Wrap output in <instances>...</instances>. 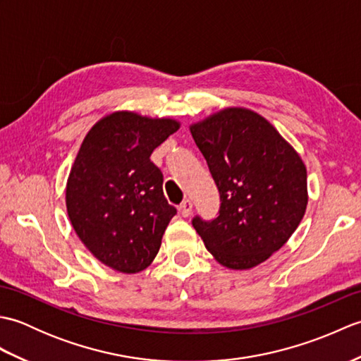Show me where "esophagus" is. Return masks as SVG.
<instances>
[{
	"label": "esophagus",
	"mask_w": 361,
	"mask_h": 361,
	"mask_svg": "<svg viewBox=\"0 0 361 361\" xmlns=\"http://www.w3.org/2000/svg\"><path fill=\"white\" fill-rule=\"evenodd\" d=\"M178 209H180L183 217H189L190 212H192V202H190V200H185V202H183V203L180 204Z\"/></svg>",
	"instance_id": "esophagus-1"
}]
</instances>
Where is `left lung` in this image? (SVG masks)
<instances>
[{
  "label": "left lung",
  "mask_w": 361,
  "mask_h": 361,
  "mask_svg": "<svg viewBox=\"0 0 361 361\" xmlns=\"http://www.w3.org/2000/svg\"><path fill=\"white\" fill-rule=\"evenodd\" d=\"M220 192L219 217L192 220L220 265L250 270L281 250L307 208V169L270 122L228 106L189 126Z\"/></svg>",
  "instance_id": "obj_1"
}]
</instances>
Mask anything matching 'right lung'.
<instances>
[{"label":"right lung","mask_w":361,"mask_h":361,"mask_svg":"<svg viewBox=\"0 0 361 361\" xmlns=\"http://www.w3.org/2000/svg\"><path fill=\"white\" fill-rule=\"evenodd\" d=\"M178 128L172 118L122 110L99 119L82 141L66 181V212L82 243L113 270L140 273L158 255L176 209L150 155Z\"/></svg>","instance_id":"obj_1"}]
</instances>
